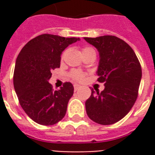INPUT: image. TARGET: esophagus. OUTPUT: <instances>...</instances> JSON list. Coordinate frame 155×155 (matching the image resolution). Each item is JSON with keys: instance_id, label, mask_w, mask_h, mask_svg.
Masks as SVG:
<instances>
[{"instance_id": "esophagus-1", "label": "esophagus", "mask_w": 155, "mask_h": 155, "mask_svg": "<svg viewBox=\"0 0 155 155\" xmlns=\"http://www.w3.org/2000/svg\"><path fill=\"white\" fill-rule=\"evenodd\" d=\"M81 87V85L80 84H74V91H77L78 89L79 88Z\"/></svg>"}]
</instances>
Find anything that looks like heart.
I'll list each match as a JSON object with an SVG mask.
<instances>
[{
  "label": "heart",
  "instance_id": "obj_1",
  "mask_svg": "<svg viewBox=\"0 0 155 155\" xmlns=\"http://www.w3.org/2000/svg\"><path fill=\"white\" fill-rule=\"evenodd\" d=\"M89 52H94V50L93 48L91 47H84L82 49V54L84 55V54H86V53H89ZM66 53V51H64L63 52V54L61 55V58L63 59L64 56V54ZM84 73L83 71H80V70H73V71H71V73H70V76L71 78L74 81H81L84 77Z\"/></svg>",
  "mask_w": 155,
  "mask_h": 155
}]
</instances>
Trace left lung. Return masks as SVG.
Masks as SVG:
<instances>
[{"mask_svg": "<svg viewBox=\"0 0 155 155\" xmlns=\"http://www.w3.org/2000/svg\"><path fill=\"white\" fill-rule=\"evenodd\" d=\"M84 39L100 52L97 81L104 83L103 91L91 90V95L85 101L86 113L95 123L113 124L123 119L136 101L141 65L133 49L119 37Z\"/></svg>", "mask_w": 155, "mask_h": 155, "instance_id": "left-lung-1", "label": "left lung"}]
</instances>
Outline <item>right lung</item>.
I'll list each match as a JSON object with an SVG mask.
<instances>
[{
	"mask_svg": "<svg viewBox=\"0 0 155 155\" xmlns=\"http://www.w3.org/2000/svg\"><path fill=\"white\" fill-rule=\"evenodd\" d=\"M80 38L42 34L29 41L15 61L13 84L19 103L26 114L39 124L52 125L65 115L74 93L71 82L54 91L49 80L51 71L61 65V54Z\"/></svg>",
	"mask_w": 155,
	"mask_h": 155,
	"instance_id": "right-lung-1",
	"label": "right lung"
}]
</instances>
